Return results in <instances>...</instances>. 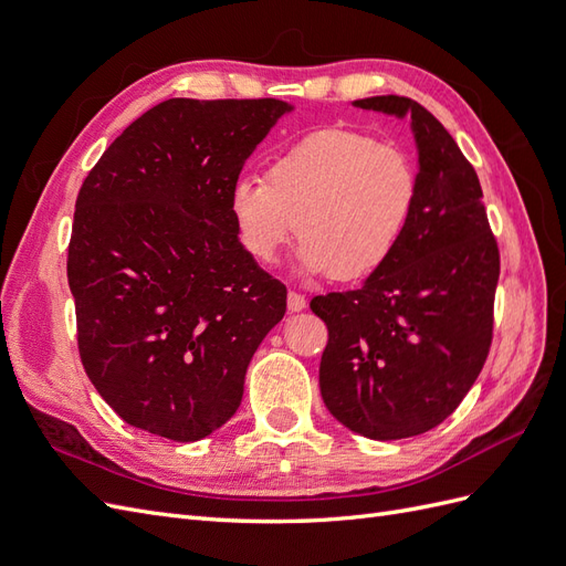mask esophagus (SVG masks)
Returning a JSON list of instances; mask_svg holds the SVG:
<instances>
[{"label":"esophagus","mask_w":566,"mask_h":566,"mask_svg":"<svg viewBox=\"0 0 566 566\" xmlns=\"http://www.w3.org/2000/svg\"><path fill=\"white\" fill-rule=\"evenodd\" d=\"M306 306V297L302 293H295V290H290L287 293V312H302Z\"/></svg>","instance_id":"1"}]
</instances>
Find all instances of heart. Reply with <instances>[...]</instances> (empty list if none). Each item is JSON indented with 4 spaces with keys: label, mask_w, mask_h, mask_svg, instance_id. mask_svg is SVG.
Listing matches in <instances>:
<instances>
[{
    "label": "heart",
    "mask_w": 566,
    "mask_h": 566,
    "mask_svg": "<svg viewBox=\"0 0 566 566\" xmlns=\"http://www.w3.org/2000/svg\"><path fill=\"white\" fill-rule=\"evenodd\" d=\"M416 198L418 175L406 150L328 127L276 153L264 179H238L229 205L256 262L276 260L297 231L302 271L361 281L399 250Z\"/></svg>",
    "instance_id": "heart-1"
}]
</instances>
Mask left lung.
I'll list each match as a JSON object with an SVG mask.
<instances>
[{
  "label": "left lung",
  "instance_id": "left-lung-1",
  "mask_svg": "<svg viewBox=\"0 0 566 566\" xmlns=\"http://www.w3.org/2000/svg\"><path fill=\"white\" fill-rule=\"evenodd\" d=\"M354 106L410 117L418 198L399 250L380 271L358 290L312 300L328 328L318 385L349 430L406 439L447 420L482 373L501 252L474 167L430 111L397 94Z\"/></svg>",
  "mask_w": 566,
  "mask_h": 566
}]
</instances>
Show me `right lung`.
Masks as SVG:
<instances>
[{
  "label": "right lung",
  "mask_w": 566,
  "mask_h": 566,
  "mask_svg": "<svg viewBox=\"0 0 566 566\" xmlns=\"http://www.w3.org/2000/svg\"><path fill=\"white\" fill-rule=\"evenodd\" d=\"M285 111L279 98L163 101L82 181L67 245L77 349L132 427L198 441L241 406L287 290L238 241L231 186Z\"/></svg>",
  "instance_id": "obj_1"
}]
</instances>
